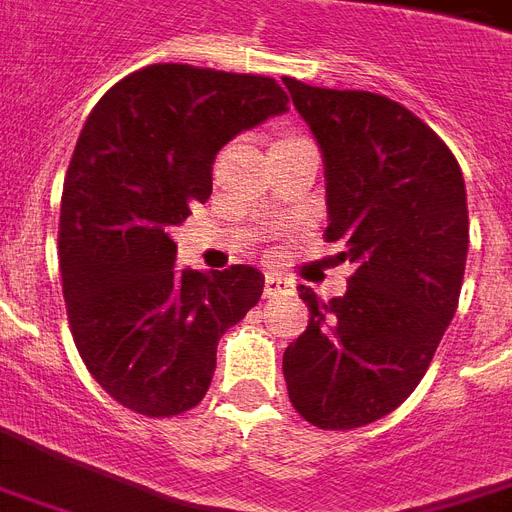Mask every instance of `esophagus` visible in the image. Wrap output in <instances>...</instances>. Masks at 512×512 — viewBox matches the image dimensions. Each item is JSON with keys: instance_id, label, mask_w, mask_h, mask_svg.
Listing matches in <instances>:
<instances>
[{"instance_id": "34e87169", "label": "esophagus", "mask_w": 512, "mask_h": 512, "mask_svg": "<svg viewBox=\"0 0 512 512\" xmlns=\"http://www.w3.org/2000/svg\"><path fill=\"white\" fill-rule=\"evenodd\" d=\"M292 287L295 284L287 279V276H282V273H268L265 276V298H276V295H287V292H292Z\"/></svg>"}]
</instances>
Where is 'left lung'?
Listing matches in <instances>:
<instances>
[{
	"mask_svg": "<svg viewBox=\"0 0 512 512\" xmlns=\"http://www.w3.org/2000/svg\"><path fill=\"white\" fill-rule=\"evenodd\" d=\"M284 85L325 161V239L357 265L341 298L298 287L311 319L284 351V378L303 419L354 429L411 395L454 319L470 244L464 177L397 101Z\"/></svg>",
	"mask_w": 512,
	"mask_h": 512,
	"instance_id": "obj_1",
	"label": "left lung"
}]
</instances>
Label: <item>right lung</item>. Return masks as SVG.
Returning a JSON list of instances; mask_svg holds the SVG:
<instances>
[{
	"label": "right lung",
	"mask_w": 512,
	"mask_h": 512,
	"mask_svg": "<svg viewBox=\"0 0 512 512\" xmlns=\"http://www.w3.org/2000/svg\"><path fill=\"white\" fill-rule=\"evenodd\" d=\"M282 112L271 77L152 64L85 120L61 198L66 314L85 368L131 411L158 419L201 403L222 333L263 295L252 265L177 271L171 233L212 195L217 152Z\"/></svg>",
	"instance_id": "obj_1"
}]
</instances>
